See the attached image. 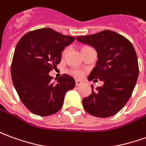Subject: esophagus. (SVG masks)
Segmentation results:
<instances>
[{"label":"esophagus","mask_w":146,"mask_h":146,"mask_svg":"<svg viewBox=\"0 0 146 146\" xmlns=\"http://www.w3.org/2000/svg\"><path fill=\"white\" fill-rule=\"evenodd\" d=\"M83 82L81 81V80H76V86H80V84H82Z\"/></svg>","instance_id":"34e87169"}]
</instances>
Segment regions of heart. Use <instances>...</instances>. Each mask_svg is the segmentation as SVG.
Masks as SVG:
<instances>
[{"mask_svg":"<svg viewBox=\"0 0 146 146\" xmlns=\"http://www.w3.org/2000/svg\"><path fill=\"white\" fill-rule=\"evenodd\" d=\"M88 46H83L82 48H81V50H83L84 49L88 48ZM68 51V47H66L62 52V56L66 55V54ZM69 73L71 74L72 76H73L74 77H76V78H80V77H82L84 75V72L82 70H76V69H73V70H69Z\"/></svg>","mask_w":146,"mask_h":146,"instance_id":"1","label":"heart"}]
</instances>
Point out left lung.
Instances as JSON below:
<instances>
[{
  "label": "left lung",
  "instance_id": "obj_1",
  "mask_svg": "<svg viewBox=\"0 0 146 146\" xmlns=\"http://www.w3.org/2000/svg\"><path fill=\"white\" fill-rule=\"evenodd\" d=\"M77 41L92 46L97 52L96 66L88 76L89 80H103L102 87L84 98V110L92 115L108 118L123 108L132 95L139 69L133 45L126 38L113 31L78 36Z\"/></svg>",
  "mask_w": 146,
  "mask_h": 146
}]
</instances>
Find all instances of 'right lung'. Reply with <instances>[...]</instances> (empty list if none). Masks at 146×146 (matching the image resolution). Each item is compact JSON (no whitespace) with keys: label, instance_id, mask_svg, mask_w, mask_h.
Segmentation results:
<instances>
[{"label":"right lung","instance_id":"add662e5","mask_svg":"<svg viewBox=\"0 0 146 146\" xmlns=\"http://www.w3.org/2000/svg\"><path fill=\"white\" fill-rule=\"evenodd\" d=\"M74 40L73 36L46 27L27 32L16 45L11 65L12 80L22 103L35 115L57 113L66 92L75 87V80L67 74L55 84L49 75L61 62L65 47Z\"/></svg>","mask_w":146,"mask_h":146}]
</instances>
